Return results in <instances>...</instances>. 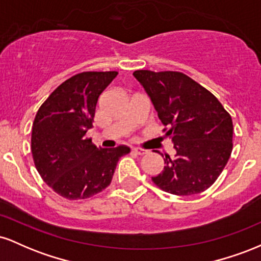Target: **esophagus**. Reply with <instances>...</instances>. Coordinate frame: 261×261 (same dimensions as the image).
<instances>
[{
  "instance_id": "obj_1",
  "label": "esophagus",
  "mask_w": 261,
  "mask_h": 261,
  "mask_svg": "<svg viewBox=\"0 0 261 261\" xmlns=\"http://www.w3.org/2000/svg\"><path fill=\"white\" fill-rule=\"evenodd\" d=\"M133 151H134L135 153H136V154H140V155H143V154L148 153V151H147V149H145V148H141V147H134V148H133Z\"/></svg>"
}]
</instances>
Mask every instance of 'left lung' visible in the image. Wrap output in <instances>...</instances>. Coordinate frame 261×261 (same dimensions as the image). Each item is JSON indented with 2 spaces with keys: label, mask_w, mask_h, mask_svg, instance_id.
I'll return each instance as SVG.
<instances>
[{
  "label": "left lung",
  "mask_w": 261,
  "mask_h": 261,
  "mask_svg": "<svg viewBox=\"0 0 261 261\" xmlns=\"http://www.w3.org/2000/svg\"><path fill=\"white\" fill-rule=\"evenodd\" d=\"M134 76L151 98L166 126L163 133L176 151L173 160L166 154V167L152 181L174 195L205 191L217 180L232 153L229 113L211 92L181 72L137 70Z\"/></svg>",
  "instance_id": "left-lung-1"
}]
</instances>
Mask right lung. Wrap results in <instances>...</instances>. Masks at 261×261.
<instances>
[{
    "instance_id": "right-lung-1",
    "label": "right lung",
    "mask_w": 261,
    "mask_h": 261,
    "mask_svg": "<svg viewBox=\"0 0 261 261\" xmlns=\"http://www.w3.org/2000/svg\"><path fill=\"white\" fill-rule=\"evenodd\" d=\"M116 71H87L62 82L39 108L32 127V154L41 179L60 196L82 200L110 184L118 161L130 153L120 145L97 148L86 136L95 107Z\"/></svg>"
}]
</instances>
